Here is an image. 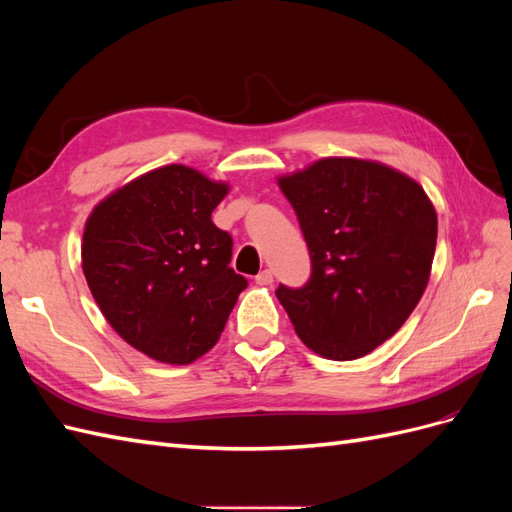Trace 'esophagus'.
Here are the masks:
<instances>
[{"label":"esophagus","mask_w":512,"mask_h":512,"mask_svg":"<svg viewBox=\"0 0 512 512\" xmlns=\"http://www.w3.org/2000/svg\"><path fill=\"white\" fill-rule=\"evenodd\" d=\"M256 284H260V286H269V284H273V271H271V269L260 271V273L256 275Z\"/></svg>","instance_id":"obj_1"}]
</instances>
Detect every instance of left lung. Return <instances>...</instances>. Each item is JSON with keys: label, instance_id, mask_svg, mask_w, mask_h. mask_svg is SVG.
<instances>
[{"label": "left lung", "instance_id": "1", "mask_svg": "<svg viewBox=\"0 0 512 512\" xmlns=\"http://www.w3.org/2000/svg\"><path fill=\"white\" fill-rule=\"evenodd\" d=\"M312 258L275 290L307 348L352 361L393 337L429 282L438 215L414 179L380 162L324 158L277 179Z\"/></svg>", "mask_w": 512, "mask_h": 512}]
</instances>
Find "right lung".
Instances as JSON below:
<instances>
[{"label":"right lung","mask_w":512,"mask_h":512,"mask_svg":"<svg viewBox=\"0 0 512 512\" xmlns=\"http://www.w3.org/2000/svg\"><path fill=\"white\" fill-rule=\"evenodd\" d=\"M228 185L170 164L91 211L83 273L108 324L160 363L188 365L218 342L239 294L232 237L211 222Z\"/></svg>","instance_id":"1"}]
</instances>
